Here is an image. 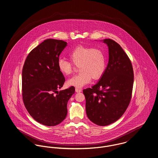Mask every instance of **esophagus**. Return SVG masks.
Returning a JSON list of instances; mask_svg holds the SVG:
<instances>
[{"label":"esophagus","instance_id":"1","mask_svg":"<svg viewBox=\"0 0 158 158\" xmlns=\"http://www.w3.org/2000/svg\"><path fill=\"white\" fill-rule=\"evenodd\" d=\"M82 91V90L81 89H78V88H75V92H81Z\"/></svg>","mask_w":158,"mask_h":158}]
</instances>
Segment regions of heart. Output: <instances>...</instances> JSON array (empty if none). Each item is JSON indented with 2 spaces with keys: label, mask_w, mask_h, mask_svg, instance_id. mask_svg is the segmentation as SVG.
I'll use <instances>...</instances> for the list:
<instances>
[{
  "label": "heart",
  "mask_w": 158,
  "mask_h": 158,
  "mask_svg": "<svg viewBox=\"0 0 158 158\" xmlns=\"http://www.w3.org/2000/svg\"><path fill=\"white\" fill-rule=\"evenodd\" d=\"M69 56L75 64H79L80 73L67 81L68 85L81 88L90 83L92 78L98 80L105 73L106 59L105 53L100 48L78 45L69 52ZM57 66L64 75L72 74L74 70L73 63L63 57L59 58Z\"/></svg>",
  "instance_id": "1"
}]
</instances>
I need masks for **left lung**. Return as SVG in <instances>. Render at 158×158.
Returning <instances> with one entry per match:
<instances>
[{"label":"left lung","mask_w":158,"mask_h":158,"mask_svg":"<svg viewBox=\"0 0 158 158\" xmlns=\"http://www.w3.org/2000/svg\"><path fill=\"white\" fill-rule=\"evenodd\" d=\"M109 60L105 73L92 88L83 90L88 118L99 126L115 122L124 114L130 103L133 84L132 65L121 46L105 39Z\"/></svg>","instance_id":"1"}]
</instances>
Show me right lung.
Here are the masks:
<instances>
[{
	"label": "right lung",
	"mask_w": 158,
	"mask_h": 158,
	"mask_svg": "<svg viewBox=\"0 0 158 158\" xmlns=\"http://www.w3.org/2000/svg\"><path fill=\"white\" fill-rule=\"evenodd\" d=\"M66 45L62 40H46L29 53L23 65V103L33 119L45 126H56L66 118L68 101L75 93L74 86L58 91L65 79L57 61Z\"/></svg>",
	"instance_id": "1"
}]
</instances>
